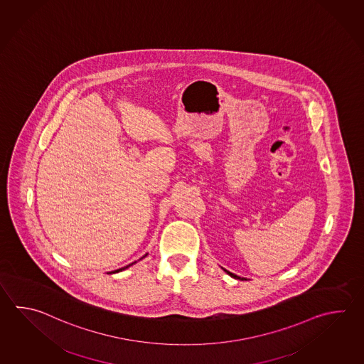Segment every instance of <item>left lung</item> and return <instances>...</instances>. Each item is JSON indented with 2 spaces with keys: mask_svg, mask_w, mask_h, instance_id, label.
Returning <instances> with one entry per match:
<instances>
[{
  "mask_svg": "<svg viewBox=\"0 0 364 364\" xmlns=\"http://www.w3.org/2000/svg\"><path fill=\"white\" fill-rule=\"evenodd\" d=\"M227 274H230V276H232L233 279H238V280H245V279H241L240 276H237V274H232V272H230V271H227V269H224Z\"/></svg>",
  "mask_w": 364,
  "mask_h": 364,
  "instance_id": "8db88e82",
  "label": "left lung"
}]
</instances>
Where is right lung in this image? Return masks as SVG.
I'll return each instance as SVG.
<instances>
[{"mask_svg":"<svg viewBox=\"0 0 364 364\" xmlns=\"http://www.w3.org/2000/svg\"><path fill=\"white\" fill-rule=\"evenodd\" d=\"M146 255H148V254H145V255H144V257H142V258H145V257H146ZM142 258H141V259H142ZM134 263H136V262H134V263H131V264H128V266H126V267H122V268H119V269H115V271H112V272H109V274H117V272H120V271H124V269H126V268L131 267V266H132V264H134Z\"/></svg>","mask_w":364,"mask_h":364,"instance_id":"obj_1","label":"right lung"}]
</instances>
